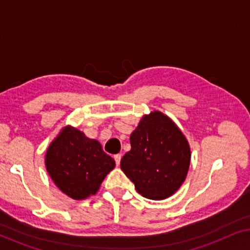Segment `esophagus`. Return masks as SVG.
I'll return each instance as SVG.
<instances>
[{
    "mask_svg": "<svg viewBox=\"0 0 250 250\" xmlns=\"http://www.w3.org/2000/svg\"><path fill=\"white\" fill-rule=\"evenodd\" d=\"M114 159H115V162H116V165L119 166V164H121L122 156L119 155V153H117V155H115V156H114Z\"/></svg>",
    "mask_w": 250,
    "mask_h": 250,
    "instance_id": "34e87169",
    "label": "esophagus"
}]
</instances>
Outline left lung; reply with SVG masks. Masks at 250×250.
Returning a JSON list of instances; mask_svg holds the SVG:
<instances>
[{
    "instance_id": "1",
    "label": "left lung",
    "mask_w": 250,
    "mask_h": 250,
    "mask_svg": "<svg viewBox=\"0 0 250 250\" xmlns=\"http://www.w3.org/2000/svg\"><path fill=\"white\" fill-rule=\"evenodd\" d=\"M131 150L121 168L141 196L166 199L182 186L190 165V146L173 121L159 111L146 115L129 138Z\"/></svg>"
}]
</instances>
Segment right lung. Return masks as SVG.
Returning a JSON list of instances; mask_svg holds the SVG:
<instances>
[{"label": "right lung", "instance_id": "right-lung-1", "mask_svg": "<svg viewBox=\"0 0 250 250\" xmlns=\"http://www.w3.org/2000/svg\"><path fill=\"white\" fill-rule=\"evenodd\" d=\"M45 166L63 193L81 200L97 193L105 175L114 169L115 160L97 140L67 126L47 149Z\"/></svg>", "mask_w": 250, "mask_h": 250}]
</instances>
